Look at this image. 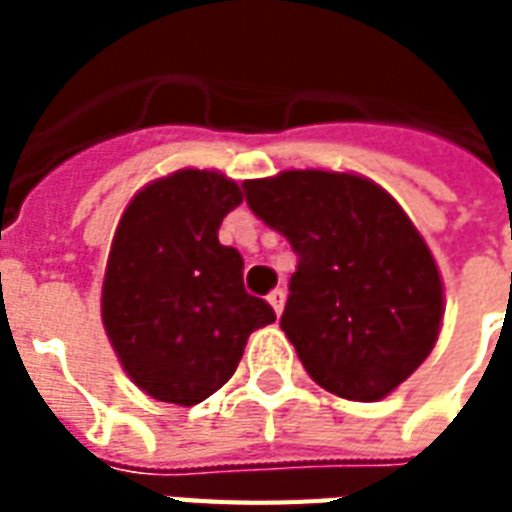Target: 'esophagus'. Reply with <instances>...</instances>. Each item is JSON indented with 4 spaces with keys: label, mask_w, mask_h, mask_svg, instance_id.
<instances>
[{
    "label": "esophagus",
    "mask_w": 512,
    "mask_h": 512,
    "mask_svg": "<svg viewBox=\"0 0 512 512\" xmlns=\"http://www.w3.org/2000/svg\"><path fill=\"white\" fill-rule=\"evenodd\" d=\"M268 304L274 307V312H282V307H285V290L282 288H274L271 293H268Z\"/></svg>",
    "instance_id": "obj_1"
}]
</instances>
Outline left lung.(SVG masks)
Returning <instances> with one entry per match:
<instances>
[{"instance_id":"8db88e82","label":"left lung","mask_w":512,"mask_h":512,"mask_svg":"<svg viewBox=\"0 0 512 512\" xmlns=\"http://www.w3.org/2000/svg\"><path fill=\"white\" fill-rule=\"evenodd\" d=\"M244 189L299 257L279 326L304 370L345 400L389 395L428 359L444 315L439 268L417 227L351 172L288 169Z\"/></svg>"}]
</instances>
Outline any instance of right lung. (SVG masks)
I'll list each match as a JSON object with an SVG mask.
<instances>
[{
  "label": "right lung",
  "mask_w": 512,
  "mask_h": 512,
  "mask_svg": "<svg viewBox=\"0 0 512 512\" xmlns=\"http://www.w3.org/2000/svg\"><path fill=\"white\" fill-rule=\"evenodd\" d=\"M238 183L178 169L136 191L106 263L101 318L120 365L142 392L194 406L222 389L249 334L277 321L244 288V257L219 244Z\"/></svg>",
  "instance_id": "right-lung-1"
}]
</instances>
